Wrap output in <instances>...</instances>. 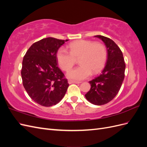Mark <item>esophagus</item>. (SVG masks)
<instances>
[{"label":"esophagus","instance_id":"esophagus-1","mask_svg":"<svg viewBox=\"0 0 147 147\" xmlns=\"http://www.w3.org/2000/svg\"><path fill=\"white\" fill-rule=\"evenodd\" d=\"M68 83L69 84H72V83H76V84H78L80 83V82H78V81H75V80H68Z\"/></svg>","mask_w":147,"mask_h":147}]
</instances>
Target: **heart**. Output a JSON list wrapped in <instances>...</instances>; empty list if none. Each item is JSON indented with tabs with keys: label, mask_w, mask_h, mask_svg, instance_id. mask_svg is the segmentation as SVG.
<instances>
[{
	"label": "heart",
	"mask_w": 147,
	"mask_h": 147,
	"mask_svg": "<svg viewBox=\"0 0 147 147\" xmlns=\"http://www.w3.org/2000/svg\"><path fill=\"white\" fill-rule=\"evenodd\" d=\"M70 52L60 48L56 53V59L60 67L68 71L79 59L81 65L70 70L68 77L80 80L96 74L102 70L106 63L107 52L104 44L89 40H78L69 45Z\"/></svg>",
	"instance_id": "b5f03b06"
}]
</instances>
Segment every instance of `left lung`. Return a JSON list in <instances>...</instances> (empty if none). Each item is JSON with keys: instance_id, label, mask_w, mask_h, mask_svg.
<instances>
[{"instance_id": "obj_1", "label": "left lung", "mask_w": 147, "mask_h": 147, "mask_svg": "<svg viewBox=\"0 0 147 147\" xmlns=\"http://www.w3.org/2000/svg\"><path fill=\"white\" fill-rule=\"evenodd\" d=\"M94 37L105 43L107 59L101 74L89 82L91 88L85 97L92 104L102 105L109 103L118 94L124 78L126 64L122 51L112 39L102 35Z\"/></svg>"}]
</instances>
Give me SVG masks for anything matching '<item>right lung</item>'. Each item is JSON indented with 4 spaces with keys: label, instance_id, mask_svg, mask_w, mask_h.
Wrapping results in <instances>:
<instances>
[{
    "label": "right lung",
    "instance_id": "right-lung-1",
    "mask_svg": "<svg viewBox=\"0 0 147 147\" xmlns=\"http://www.w3.org/2000/svg\"><path fill=\"white\" fill-rule=\"evenodd\" d=\"M67 40L43 38L33 43L23 57L21 72L23 86L39 105L53 106L65 96L69 84L57 65L56 53Z\"/></svg>",
    "mask_w": 147,
    "mask_h": 147
}]
</instances>
